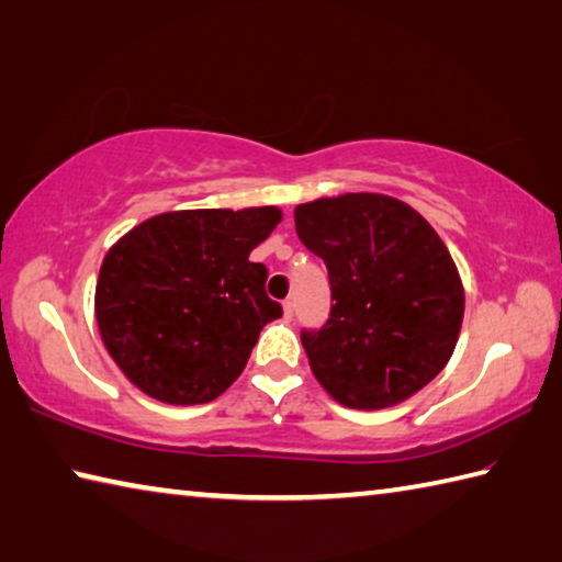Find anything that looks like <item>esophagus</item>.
<instances>
[{"instance_id":"obj_1","label":"esophagus","mask_w":562,"mask_h":562,"mask_svg":"<svg viewBox=\"0 0 562 562\" xmlns=\"http://www.w3.org/2000/svg\"><path fill=\"white\" fill-rule=\"evenodd\" d=\"M282 312H284V317H288V319H292V315H294V302H292L290 297L282 302Z\"/></svg>"}]
</instances>
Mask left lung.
<instances>
[{"mask_svg": "<svg viewBox=\"0 0 562 562\" xmlns=\"http://www.w3.org/2000/svg\"><path fill=\"white\" fill-rule=\"evenodd\" d=\"M302 245L325 260L331 312L304 329L312 374L349 408H386L424 389L451 359L463 284L449 247L412 205L382 193L294 207Z\"/></svg>", "mask_w": 562, "mask_h": 562, "instance_id": "obj_1", "label": "left lung"}]
</instances>
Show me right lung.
<instances>
[{"mask_svg": "<svg viewBox=\"0 0 562 562\" xmlns=\"http://www.w3.org/2000/svg\"><path fill=\"white\" fill-rule=\"evenodd\" d=\"M282 221L274 205L148 217L111 245L97 280V322L131 384L166 404H205L243 374L282 307L250 252Z\"/></svg>", "mask_w": 562, "mask_h": 562, "instance_id": "add662e5", "label": "right lung"}]
</instances>
